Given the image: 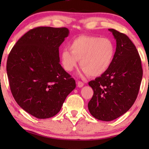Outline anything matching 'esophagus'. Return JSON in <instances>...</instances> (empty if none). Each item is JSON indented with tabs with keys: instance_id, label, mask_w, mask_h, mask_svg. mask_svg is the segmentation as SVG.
Instances as JSON below:
<instances>
[{
	"instance_id": "34e87169",
	"label": "esophagus",
	"mask_w": 149,
	"mask_h": 149,
	"mask_svg": "<svg viewBox=\"0 0 149 149\" xmlns=\"http://www.w3.org/2000/svg\"><path fill=\"white\" fill-rule=\"evenodd\" d=\"M83 85H84V83L81 82V81H78V82H77V86L79 87H82Z\"/></svg>"
}]
</instances>
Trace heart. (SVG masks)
Here are the masks:
<instances>
[{"instance_id":"obj_1","label":"heart","mask_w":149,"mask_h":149,"mask_svg":"<svg viewBox=\"0 0 149 149\" xmlns=\"http://www.w3.org/2000/svg\"><path fill=\"white\" fill-rule=\"evenodd\" d=\"M69 50L61 53V62L67 72L73 70L80 60V66L85 74L100 76L107 72L113 62L115 45L109 38L80 36L68 45Z\"/></svg>"}]
</instances>
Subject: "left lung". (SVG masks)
I'll use <instances>...</instances> for the list:
<instances>
[{"label": "left lung", "mask_w": 149, "mask_h": 149, "mask_svg": "<svg viewBox=\"0 0 149 149\" xmlns=\"http://www.w3.org/2000/svg\"><path fill=\"white\" fill-rule=\"evenodd\" d=\"M117 42L113 61L107 72L89 82L93 95L88 103L95 119L111 121L125 114L139 92L143 70L136 46L126 34L109 29Z\"/></svg>", "instance_id": "8db88e82"}]
</instances>
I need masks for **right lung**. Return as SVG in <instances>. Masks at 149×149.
<instances>
[{
  "label": "right lung",
  "mask_w": 149,
  "mask_h": 149,
  "mask_svg": "<svg viewBox=\"0 0 149 149\" xmlns=\"http://www.w3.org/2000/svg\"><path fill=\"white\" fill-rule=\"evenodd\" d=\"M68 34L66 28H34L17 40L8 56L12 95L22 109L38 119L58 114L76 87L60 64L59 47Z\"/></svg>",
  "instance_id": "add662e5"
}]
</instances>
